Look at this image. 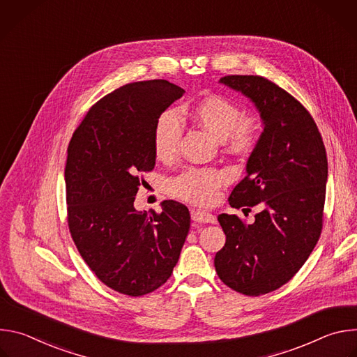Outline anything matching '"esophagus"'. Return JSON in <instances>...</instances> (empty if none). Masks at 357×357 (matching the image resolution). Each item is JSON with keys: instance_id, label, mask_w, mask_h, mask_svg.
<instances>
[{"instance_id": "obj_1", "label": "esophagus", "mask_w": 357, "mask_h": 357, "mask_svg": "<svg viewBox=\"0 0 357 357\" xmlns=\"http://www.w3.org/2000/svg\"><path fill=\"white\" fill-rule=\"evenodd\" d=\"M192 220L196 223H216V218L205 211H193Z\"/></svg>"}]
</instances>
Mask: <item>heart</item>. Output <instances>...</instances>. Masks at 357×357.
<instances>
[{"label": "heart", "mask_w": 357, "mask_h": 357, "mask_svg": "<svg viewBox=\"0 0 357 357\" xmlns=\"http://www.w3.org/2000/svg\"><path fill=\"white\" fill-rule=\"evenodd\" d=\"M193 120L223 141L236 152H248L257 144L260 124L256 119L241 116L240 109L230 100L220 96H209L200 100L192 109ZM183 127L174 110L164 112L154 127V154L161 161L172 160L179 149ZM229 179L225 171L190 168L169 181L172 195L196 203L208 205L216 197L218 189Z\"/></svg>", "instance_id": "1"}]
</instances>
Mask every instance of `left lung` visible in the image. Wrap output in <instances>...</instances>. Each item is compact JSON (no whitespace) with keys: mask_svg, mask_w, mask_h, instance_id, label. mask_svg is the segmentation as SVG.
<instances>
[{"mask_svg":"<svg viewBox=\"0 0 357 357\" xmlns=\"http://www.w3.org/2000/svg\"><path fill=\"white\" fill-rule=\"evenodd\" d=\"M222 84L245 96L260 113L263 132L251 151L231 208L263 206L247 225L236 215L218 220L226 243L215 256L219 278L259 296L288 282L308 260L322 230L328 182L326 151L318 127L298 100L260 76H225Z\"/></svg>","mask_w":357,"mask_h":357,"instance_id":"obj_1","label":"left lung"}]
</instances>
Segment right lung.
<instances>
[{"mask_svg":"<svg viewBox=\"0 0 357 357\" xmlns=\"http://www.w3.org/2000/svg\"><path fill=\"white\" fill-rule=\"evenodd\" d=\"M183 93L168 80L126 84L87 112L68 146L72 238L97 278L120 294L141 296L165 284L189 231L179 202L164 200L161 213L134 208L138 174L155 167V123Z\"/></svg>","mask_w":357,"mask_h":357,"instance_id":"add662e5","label":"right lung"}]
</instances>
